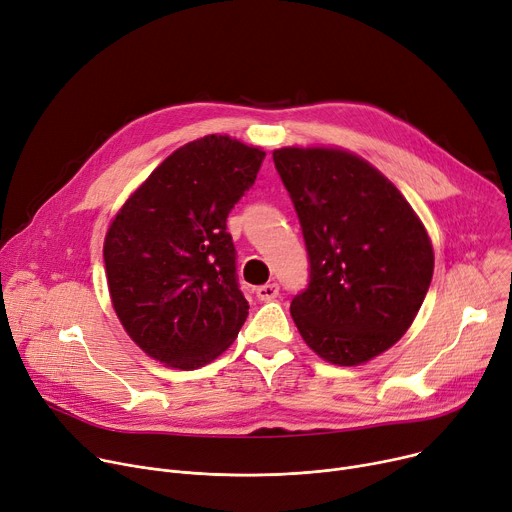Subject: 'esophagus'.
I'll use <instances>...</instances> for the list:
<instances>
[{
    "instance_id": "34e87169",
    "label": "esophagus",
    "mask_w": 512,
    "mask_h": 512,
    "mask_svg": "<svg viewBox=\"0 0 512 512\" xmlns=\"http://www.w3.org/2000/svg\"><path fill=\"white\" fill-rule=\"evenodd\" d=\"M277 295H279V285L277 283H268V285H262V287L256 289V297L260 301H272Z\"/></svg>"
}]
</instances>
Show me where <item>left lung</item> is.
Here are the masks:
<instances>
[{"label":"left lung","mask_w":512,"mask_h":512,"mask_svg":"<svg viewBox=\"0 0 512 512\" xmlns=\"http://www.w3.org/2000/svg\"><path fill=\"white\" fill-rule=\"evenodd\" d=\"M272 160L309 256L293 322L324 361L367 363L406 334L426 297L435 268L428 233L402 192L355 153L283 147Z\"/></svg>","instance_id":"8db88e82"}]
</instances>
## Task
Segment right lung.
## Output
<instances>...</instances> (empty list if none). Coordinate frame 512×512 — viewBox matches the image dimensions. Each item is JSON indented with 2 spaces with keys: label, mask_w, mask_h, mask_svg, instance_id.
I'll list each match as a JSON object with an SVG mask.
<instances>
[{
  "label": "right lung",
  "mask_w": 512,
  "mask_h": 512,
  "mask_svg": "<svg viewBox=\"0 0 512 512\" xmlns=\"http://www.w3.org/2000/svg\"><path fill=\"white\" fill-rule=\"evenodd\" d=\"M264 151L227 135L176 149L129 196L104 240L112 307L155 361L199 369L242 330L227 215L254 184Z\"/></svg>",
  "instance_id": "1"
}]
</instances>
